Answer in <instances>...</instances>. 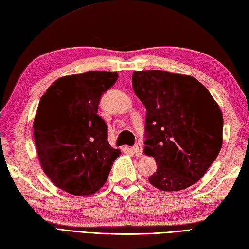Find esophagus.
Segmentation results:
<instances>
[{
	"instance_id": "1",
	"label": "esophagus",
	"mask_w": 249,
	"mask_h": 249,
	"mask_svg": "<svg viewBox=\"0 0 249 249\" xmlns=\"http://www.w3.org/2000/svg\"><path fill=\"white\" fill-rule=\"evenodd\" d=\"M131 152L134 153V155H136L137 157H141L143 154V146L141 145V144H137V145H135L131 148Z\"/></svg>"
}]
</instances>
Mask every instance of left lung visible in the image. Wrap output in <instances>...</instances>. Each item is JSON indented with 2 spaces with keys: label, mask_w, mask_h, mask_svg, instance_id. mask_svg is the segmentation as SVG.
<instances>
[{
  "label": "left lung",
  "mask_w": 249,
  "mask_h": 249,
  "mask_svg": "<svg viewBox=\"0 0 249 249\" xmlns=\"http://www.w3.org/2000/svg\"><path fill=\"white\" fill-rule=\"evenodd\" d=\"M132 88L146 108L144 153L157 171L155 188L172 192L203 177L223 144V114L206 87L189 75L134 72Z\"/></svg>",
  "instance_id": "left-lung-1"
}]
</instances>
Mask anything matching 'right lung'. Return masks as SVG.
<instances>
[{
  "mask_svg": "<svg viewBox=\"0 0 249 249\" xmlns=\"http://www.w3.org/2000/svg\"><path fill=\"white\" fill-rule=\"evenodd\" d=\"M118 76L105 71L63 76L40 98L33 125L38 158L51 181L68 193H95L121 154L109 145L107 124L97 114Z\"/></svg>",
  "mask_w": 249,
  "mask_h": 249,
  "instance_id": "add662e5",
  "label": "right lung"
}]
</instances>
